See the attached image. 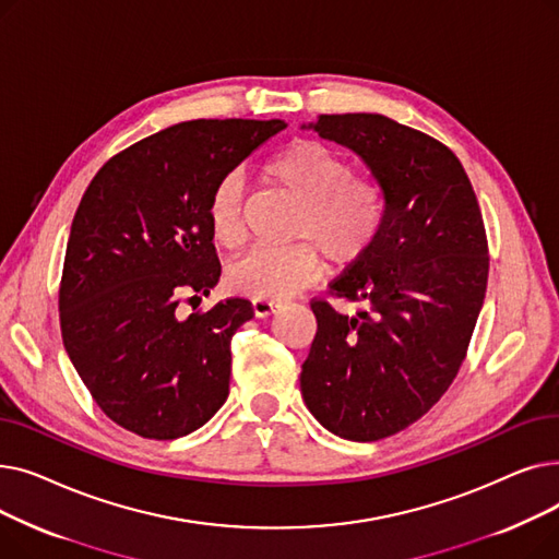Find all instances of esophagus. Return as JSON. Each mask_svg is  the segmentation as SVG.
Wrapping results in <instances>:
<instances>
[{
    "label": "esophagus",
    "mask_w": 559,
    "mask_h": 559,
    "mask_svg": "<svg viewBox=\"0 0 559 559\" xmlns=\"http://www.w3.org/2000/svg\"><path fill=\"white\" fill-rule=\"evenodd\" d=\"M251 306H253V314H255L258 319L270 317V314L276 312V308H278V304L272 301V299H253Z\"/></svg>",
    "instance_id": "1"
}]
</instances>
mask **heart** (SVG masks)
I'll list each match as a JSON object with an SVG mask.
<instances>
[{
    "label": "heart",
    "mask_w": 559,
    "mask_h": 559,
    "mask_svg": "<svg viewBox=\"0 0 559 559\" xmlns=\"http://www.w3.org/2000/svg\"><path fill=\"white\" fill-rule=\"evenodd\" d=\"M267 174L301 201L295 233L308 238L335 264L360 260L378 240L388 217V197L371 176H350L348 163L317 140H297L267 163ZM245 188L228 171L215 183L205 219L215 245L224 249L245 240ZM321 255L310 242L253 247L228 267V285L255 299H283L314 283Z\"/></svg>",
    "instance_id": "b5f03b06"
}]
</instances>
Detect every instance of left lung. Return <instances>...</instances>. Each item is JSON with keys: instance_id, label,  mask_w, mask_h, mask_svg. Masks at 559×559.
Listing matches in <instances>:
<instances>
[{"instance_id": "obj_1", "label": "left lung", "mask_w": 559, "mask_h": 559, "mask_svg": "<svg viewBox=\"0 0 559 559\" xmlns=\"http://www.w3.org/2000/svg\"><path fill=\"white\" fill-rule=\"evenodd\" d=\"M304 129L360 156L388 197L378 240L331 283L365 310L312 301L301 367L312 417L376 442L421 419L457 376L487 289L485 224L462 163L435 138L376 112L319 115Z\"/></svg>"}]
</instances>
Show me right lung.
Masks as SVG:
<instances>
[{
  "mask_svg": "<svg viewBox=\"0 0 559 559\" xmlns=\"http://www.w3.org/2000/svg\"><path fill=\"white\" fill-rule=\"evenodd\" d=\"M285 127L174 124L112 156L87 186L72 219L58 310L76 373L117 426L176 439L224 405L230 337L253 308L226 299L181 319L176 306L211 295L222 274L205 219L211 190Z\"/></svg>",
  "mask_w": 559,
  "mask_h": 559,
  "instance_id": "1",
  "label": "right lung"
}]
</instances>
